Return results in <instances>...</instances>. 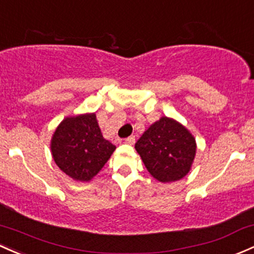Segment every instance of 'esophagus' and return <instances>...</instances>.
Returning <instances> with one entry per match:
<instances>
[{
    "mask_svg": "<svg viewBox=\"0 0 254 254\" xmlns=\"http://www.w3.org/2000/svg\"><path fill=\"white\" fill-rule=\"evenodd\" d=\"M125 143H127V144H133V143H135V136H129L127 138H125Z\"/></svg>",
    "mask_w": 254,
    "mask_h": 254,
    "instance_id": "1",
    "label": "esophagus"
}]
</instances>
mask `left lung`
Segmentation results:
<instances>
[{
	"mask_svg": "<svg viewBox=\"0 0 254 254\" xmlns=\"http://www.w3.org/2000/svg\"><path fill=\"white\" fill-rule=\"evenodd\" d=\"M135 148L149 174L159 182L169 183L190 171L196 143L181 123L161 117L143 132Z\"/></svg>",
	"mask_w": 254,
	"mask_h": 254,
	"instance_id": "1",
	"label": "left lung"
}]
</instances>
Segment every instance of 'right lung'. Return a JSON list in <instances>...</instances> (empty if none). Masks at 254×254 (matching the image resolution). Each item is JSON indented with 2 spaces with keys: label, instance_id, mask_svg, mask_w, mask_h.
<instances>
[{
  "label": "right lung",
  "instance_id": "1",
  "mask_svg": "<svg viewBox=\"0 0 254 254\" xmlns=\"http://www.w3.org/2000/svg\"><path fill=\"white\" fill-rule=\"evenodd\" d=\"M55 164L74 181L89 182L104 168L116 149L105 140L95 113L67 117L55 130L50 143Z\"/></svg>",
  "mask_w": 254,
  "mask_h": 254
}]
</instances>
